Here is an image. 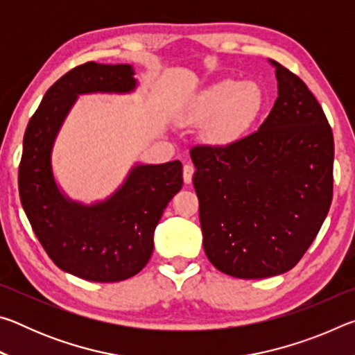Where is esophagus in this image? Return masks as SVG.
<instances>
[{
	"label": "esophagus",
	"mask_w": 355,
	"mask_h": 355,
	"mask_svg": "<svg viewBox=\"0 0 355 355\" xmlns=\"http://www.w3.org/2000/svg\"><path fill=\"white\" fill-rule=\"evenodd\" d=\"M194 166H192L191 163H186L184 166H183V180H184V183H191L192 182V175H194Z\"/></svg>",
	"instance_id": "obj_1"
}]
</instances>
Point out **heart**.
<instances>
[{
  "mask_svg": "<svg viewBox=\"0 0 355 355\" xmlns=\"http://www.w3.org/2000/svg\"><path fill=\"white\" fill-rule=\"evenodd\" d=\"M263 107V92L257 83L220 80L196 94L184 105L183 123L207 125V136L214 142L235 141L258 117Z\"/></svg>",
  "mask_w": 355,
  "mask_h": 355,
  "instance_id": "heart-1",
  "label": "heart"
}]
</instances>
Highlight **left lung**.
<instances>
[{
    "instance_id": "left-lung-1",
    "label": "left lung",
    "mask_w": 355,
    "mask_h": 355,
    "mask_svg": "<svg viewBox=\"0 0 355 355\" xmlns=\"http://www.w3.org/2000/svg\"><path fill=\"white\" fill-rule=\"evenodd\" d=\"M271 64L279 97L260 128L189 152L203 249L216 269L238 279L296 266L332 203L334 135L326 114L297 75Z\"/></svg>"
}]
</instances>
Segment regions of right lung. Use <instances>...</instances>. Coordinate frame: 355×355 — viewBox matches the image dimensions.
Returning <instances> with one entry per match:
<instances>
[{
	"mask_svg": "<svg viewBox=\"0 0 355 355\" xmlns=\"http://www.w3.org/2000/svg\"><path fill=\"white\" fill-rule=\"evenodd\" d=\"M133 75L128 64L86 62L71 69L48 89L23 137L19 192L29 224L58 268L89 282H120L146 266L155 228L183 186V166L171 161L135 166L110 199L89 207L58 188L51 150L78 95L131 92Z\"/></svg>",
	"mask_w": 355,
	"mask_h": 355,
	"instance_id": "obj_1",
	"label": "right lung"
}]
</instances>
